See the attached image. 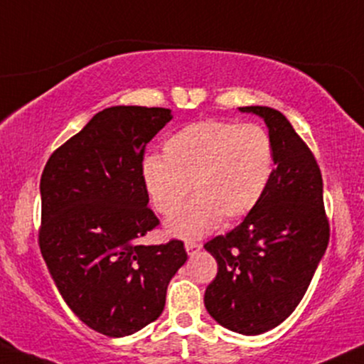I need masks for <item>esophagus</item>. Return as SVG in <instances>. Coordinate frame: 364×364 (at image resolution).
<instances>
[{"mask_svg": "<svg viewBox=\"0 0 364 364\" xmlns=\"http://www.w3.org/2000/svg\"><path fill=\"white\" fill-rule=\"evenodd\" d=\"M185 247H186L188 254H190V256H193V254H196L201 249V244L196 242V240H186Z\"/></svg>", "mask_w": 364, "mask_h": 364, "instance_id": "1", "label": "esophagus"}]
</instances>
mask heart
<instances>
[{
    "mask_svg": "<svg viewBox=\"0 0 364 364\" xmlns=\"http://www.w3.org/2000/svg\"><path fill=\"white\" fill-rule=\"evenodd\" d=\"M273 168V140L264 127L207 118L168 135L163 157H144L140 178L152 207L164 217L176 215L193 190L196 196L168 229L195 239L222 218L249 215L268 190Z\"/></svg>",
    "mask_w": 364,
    "mask_h": 364,
    "instance_id": "1",
    "label": "heart"
}]
</instances>
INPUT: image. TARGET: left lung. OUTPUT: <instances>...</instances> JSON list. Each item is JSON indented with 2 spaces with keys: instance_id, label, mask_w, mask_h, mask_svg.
<instances>
[{
  "instance_id": "obj_1",
  "label": "left lung",
  "mask_w": 364,
  "mask_h": 364,
  "mask_svg": "<svg viewBox=\"0 0 364 364\" xmlns=\"http://www.w3.org/2000/svg\"><path fill=\"white\" fill-rule=\"evenodd\" d=\"M239 110L264 118L277 168L257 207L203 246L218 264L205 307L225 329L257 336L279 326L304 299L331 227L321 168L287 117L269 107Z\"/></svg>"
}]
</instances>
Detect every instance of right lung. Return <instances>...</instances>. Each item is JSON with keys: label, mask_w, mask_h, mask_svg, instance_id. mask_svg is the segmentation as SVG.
Returning a JSON list of instances; mask_svg holds the SVG:
<instances>
[{"label": "right lung", "mask_w": 364, "mask_h": 364, "mask_svg": "<svg viewBox=\"0 0 364 364\" xmlns=\"http://www.w3.org/2000/svg\"><path fill=\"white\" fill-rule=\"evenodd\" d=\"M168 108L112 107L57 147L41 178L38 246L60 295L87 327L134 334L164 310L188 254L179 239L142 246L159 225L140 178Z\"/></svg>", "instance_id": "1"}]
</instances>
